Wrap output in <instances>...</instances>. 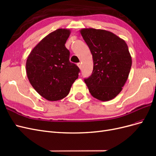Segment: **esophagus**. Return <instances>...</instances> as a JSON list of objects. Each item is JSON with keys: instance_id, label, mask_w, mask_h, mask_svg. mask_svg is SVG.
Returning <instances> with one entry per match:
<instances>
[{"instance_id": "34e87169", "label": "esophagus", "mask_w": 156, "mask_h": 156, "mask_svg": "<svg viewBox=\"0 0 156 156\" xmlns=\"http://www.w3.org/2000/svg\"><path fill=\"white\" fill-rule=\"evenodd\" d=\"M77 66H78V67L79 68V69H81V63H78Z\"/></svg>"}]
</instances>
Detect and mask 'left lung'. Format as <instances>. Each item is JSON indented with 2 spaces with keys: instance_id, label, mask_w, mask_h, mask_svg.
Segmentation results:
<instances>
[{
  "instance_id": "1",
  "label": "left lung",
  "mask_w": 156,
  "mask_h": 156,
  "mask_svg": "<svg viewBox=\"0 0 156 156\" xmlns=\"http://www.w3.org/2000/svg\"><path fill=\"white\" fill-rule=\"evenodd\" d=\"M90 51L94 66L84 79L91 95L98 100H112L122 91L132 64L126 41L110 31L92 28L80 30Z\"/></svg>"
}]
</instances>
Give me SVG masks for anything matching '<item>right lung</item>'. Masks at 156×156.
Listing matches in <instances>:
<instances>
[{
    "mask_svg": "<svg viewBox=\"0 0 156 156\" xmlns=\"http://www.w3.org/2000/svg\"><path fill=\"white\" fill-rule=\"evenodd\" d=\"M71 31L58 29L44 37L31 51L26 62L27 77L32 87L47 100H60L68 96L79 68L69 62L65 44Z\"/></svg>",
    "mask_w": 156,
    "mask_h": 156,
    "instance_id": "obj_1",
    "label": "right lung"
}]
</instances>
